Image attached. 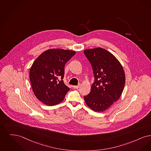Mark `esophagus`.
<instances>
[{"label":"esophagus","mask_w":151,"mask_h":151,"mask_svg":"<svg viewBox=\"0 0 151 151\" xmlns=\"http://www.w3.org/2000/svg\"><path fill=\"white\" fill-rule=\"evenodd\" d=\"M79 86H80V85H78L77 86H73V88L77 89V88H78L79 87Z\"/></svg>","instance_id":"esophagus-1"}]
</instances>
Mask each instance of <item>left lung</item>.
<instances>
[{
    "label": "left lung",
    "instance_id": "1",
    "mask_svg": "<svg viewBox=\"0 0 151 151\" xmlns=\"http://www.w3.org/2000/svg\"><path fill=\"white\" fill-rule=\"evenodd\" d=\"M95 81L91 91L84 96L86 104L97 112L105 111L120 98L125 83L124 69L111 53L102 48L85 50Z\"/></svg>",
    "mask_w": 151,
    "mask_h": 151
}]
</instances>
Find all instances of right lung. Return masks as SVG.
<instances>
[{"label":"right lung","mask_w":151,"mask_h":151,"mask_svg":"<svg viewBox=\"0 0 151 151\" xmlns=\"http://www.w3.org/2000/svg\"><path fill=\"white\" fill-rule=\"evenodd\" d=\"M76 52L51 49L43 52L33 63L30 79L37 98L47 105L61 102L70 88L65 85L64 66Z\"/></svg>","instance_id":"right-lung-1"}]
</instances>
